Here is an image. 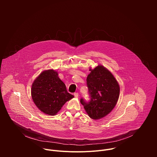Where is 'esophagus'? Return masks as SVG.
Returning a JSON list of instances; mask_svg holds the SVG:
<instances>
[{
	"label": "esophagus",
	"instance_id": "34e87169",
	"mask_svg": "<svg viewBox=\"0 0 157 157\" xmlns=\"http://www.w3.org/2000/svg\"><path fill=\"white\" fill-rule=\"evenodd\" d=\"M74 95H75V96L76 98H78V96H79L78 93H74Z\"/></svg>",
	"mask_w": 157,
	"mask_h": 157
}]
</instances>
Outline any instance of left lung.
<instances>
[{"mask_svg":"<svg viewBox=\"0 0 157 157\" xmlns=\"http://www.w3.org/2000/svg\"><path fill=\"white\" fill-rule=\"evenodd\" d=\"M91 71L86 79L90 100L80 99L87 114L93 119H101L116 105L120 93L119 85L109 70L99 65Z\"/></svg>","mask_w":157,"mask_h":157,"instance_id":"obj_1","label":"left lung"}]
</instances>
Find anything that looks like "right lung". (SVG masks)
<instances>
[{
    "label": "right lung",
    "instance_id": "right-lung-1",
    "mask_svg": "<svg viewBox=\"0 0 157 157\" xmlns=\"http://www.w3.org/2000/svg\"><path fill=\"white\" fill-rule=\"evenodd\" d=\"M53 70L42 72L32 86V97L36 107L44 114L55 116L74 96L68 93L64 83Z\"/></svg>",
    "mask_w": 157,
    "mask_h": 157
}]
</instances>
